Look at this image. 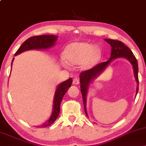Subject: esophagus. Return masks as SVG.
<instances>
[{"mask_svg":"<svg viewBox=\"0 0 146 146\" xmlns=\"http://www.w3.org/2000/svg\"><path fill=\"white\" fill-rule=\"evenodd\" d=\"M79 83H80V81L78 78H75L73 79V84L75 85H78Z\"/></svg>","mask_w":146,"mask_h":146,"instance_id":"obj_1","label":"esophagus"}]
</instances>
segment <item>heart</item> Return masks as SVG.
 <instances>
[{"label":"heart","instance_id":"1","mask_svg":"<svg viewBox=\"0 0 146 146\" xmlns=\"http://www.w3.org/2000/svg\"><path fill=\"white\" fill-rule=\"evenodd\" d=\"M102 56L101 49L97 46L88 42H73L68 44L63 51L65 61L71 64H81L84 70L95 67Z\"/></svg>","mask_w":146,"mask_h":146}]
</instances>
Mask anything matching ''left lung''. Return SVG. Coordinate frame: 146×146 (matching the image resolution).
Wrapping results in <instances>:
<instances>
[{"mask_svg": "<svg viewBox=\"0 0 146 146\" xmlns=\"http://www.w3.org/2000/svg\"><path fill=\"white\" fill-rule=\"evenodd\" d=\"M106 42L110 44L111 46V54H110V58L108 61L104 62L99 64L96 65L95 67L87 71H83L80 73V91L82 94L84 106V111L86 115L88 116L86 111V98L87 94H88V88H89L90 84L95 80L99 75H100L104 71V70L108 67V65L110 64L112 61L117 58H125L130 62L131 64L132 68H133L134 75H135V80L137 84V90H136V95L139 90V78H138V62L137 60L132 53L131 50L129 48L128 46H125L123 42L119 40H115L111 39H104Z\"/></svg>", "mask_w": 146, "mask_h": 146, "instance_id": "8db88e82", "label": "left lung"}]
</instances>
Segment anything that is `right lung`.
<instances>
[{"label": "right lung", "instance_id": "add662e5", "mask_svg": "<svg viewBox=\"0 0 146 146\" xmlns=\"http://www.w3.org/2000/svg\"><path fill=\"white\" fill-rule=\"evenodd\" d=\"M57 40H58V36H54V35H42V36L31 37L23 42V44L20 46L18 51L16 52L14 56H16L21 54L23 52L29 51V50H46L51 48L56 44ZM14 60V58H13L12 62H11V68ZM72 82H73V80L71 78H70L66 81L62 82L58 85L56 92H55L54 98H53V110H52L51 116L47 121L42 124L38 125V127L45 128V127H47L54 123V121H56L59 115L60 103L62 100L64 95L66 94L68 88L71 86Z\"/></svg>", "mask_w": 146, "mask_h": 146}]
</instances>
